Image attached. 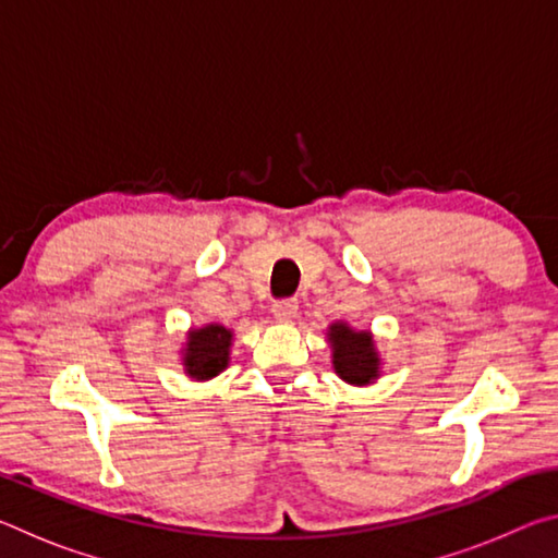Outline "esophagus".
<instances>
[{"label": "esophagus", "instance_id": "obj_1", "mask_svg": "<svg viewBox=\"0 0 558 558\" xmlns=\"http://www.w3.org/2000/svg\"><path fill=\"white\" fill-rule=\"evenodd\" d=\"M272 317H276L278 323H292V319L298 317V302L295 300H278L276 305H272Z\"/></svg>", "mask_w": 558, "mask_h": 558}]
</instances>
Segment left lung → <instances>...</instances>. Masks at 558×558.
Returning a JSON list of instances; mask_svg holds the SVG:
<instances>
[{"mask_svg": "<svg viewBox=\"0 0 558 558\" xmlns=\"http://www.w3.org/2000/svg\"><path fill=\"white\" fill-rule=\"evenodd\" d=\"M327 342L332 352V369L342 381L369 386L381 376L384 362L372 329H354L339 319L327 327Z\"/></svg>", "mask_w": 558, "mask_h": 558, "instance_id": "8db88e82", "label": "left lung"}]
</instances>
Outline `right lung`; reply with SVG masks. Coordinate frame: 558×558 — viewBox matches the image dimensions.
I'll use <instances>...</instances> for the list:
<instances>
[{"label":"right lung","mask_w":558,"mask_h":558,"mask_svg":"<svg viewBox=\"0 0 558 558\" xmlns=\"http://www.w3.org/2000/svg\"><path fill=\"white\" fill-rule=\"evenodd\" d=\"M233 329L221 323H209L204 327H189L179 362L182 369L194 381H209L219 376L231 362Z\"/></svg>","instance_id":"add662e5"}]
</instances>
